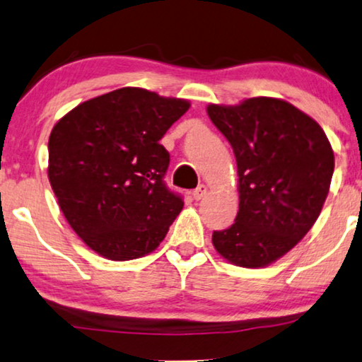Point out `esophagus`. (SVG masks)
Masks as SVG:
<instances>
[{"label": "esophagus", "mask_w": 362, "mask_h": 362, "mask_svg": "<svg viewBox=\"0 0 362 362\" xmlns=\"http://www.w3.org/2000/svg\"><path fill=\"white\" fill-rule=\"evenodd\" d=\"M206 194H207V186H204V185H199L194 191H192V197H194L196 201L202 199V197H204Z\"/></svg>", "instance_id": "34e87169"}]
</instances>
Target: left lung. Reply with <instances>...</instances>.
I'll use <instances>...</instances> for the list:
<instances>
[{
	"label": "left lung",
	"mask_w": 362,
	"mask_h": 362,
	"mask_svg": "<svg viewBox=\"0 0 362 362\" xmlns=\"http://www.w3.org/2000/svg\"><path fill=\"white\" fill-rule=\"evenodd\" d=\"M230 143L239 175V212L212 232L230 264L257 269L280 259L318 219L334 171L323 128L285 100L247 98L235 107H207Z\"/></svg>",
	"instance_id": "1"
}]
</instances>
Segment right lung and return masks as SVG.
<instances>
[{"label": "right lung", "mask_w": 362, "mask_h": 362, "mask_svg": "<svg viewBox=\"0 0 362 362\" xmlns=\"http://www.w3.org/2000/svg\"><path fill=\"white\" fill-rule=\"evenodd\" d=\"M189 102L123 87L81 103L49 136V181L76 234L110 260L150 254L185 201L168 189L160 140Z\"/></svg>", "instance_id": "1"}]
</instances>
